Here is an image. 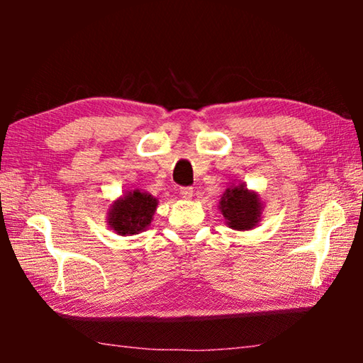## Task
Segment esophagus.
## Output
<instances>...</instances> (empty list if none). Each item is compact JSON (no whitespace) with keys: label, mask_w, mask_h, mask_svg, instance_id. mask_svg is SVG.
Returning a JSON list of instances; mask_svg holds the SVG:
<instances>
[{"label":"esophagus","mask_w":363,"mask_h":363,"mask_svg":"<svg viewBox=\"0 0 363 363\" xmlns=\"http://www.w3.org/2000/svg\"><path fill=\"white\" fill-rule=\"evenodd\" d=\"M181 195H182V199H186V200H192V196H194V189H192V187H182V189H181Z\"/></svg>","instance_id":"obj_1"}]
</instances>
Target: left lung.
I'll return each mask as SVG.
<instances>
[{
	"label": "left lung",
	"instance_id": "obj_1",
	"mask_svg": "<svg viewBox=\"0 0 363 363\" xmlns=\"http://www.w3.org/2000/svg\"><path fill=\"white\" fill-rule=\"evenodd\" d=\"M262 200L255 190H250L245 182H232L220 195L219 211L225 224L233 230H251L261 223Z\"/></svg>",
	"mask_w": 363,
	"mask_h": 363
}]
</instances>
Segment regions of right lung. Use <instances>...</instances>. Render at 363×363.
I'll return each instance as SVG.
<instances>
[{"label":"right lung","instance_id":"add662e5","mask_svg":"<svg viewBox=\"0 0 363 363\" xmlns=\"http://www.w3.org/2000/svg\"><path fill=\"white\" fill-rule=\"evenodd\" d=\"M158 199L140 189H133L113 200L107 210V223L116 235H136L149 229Z\"/></svg>","mask_w":363,"mask_h":363}]
</instances>
